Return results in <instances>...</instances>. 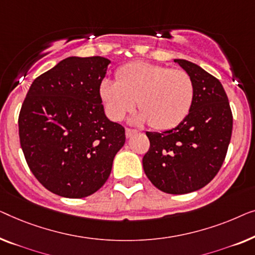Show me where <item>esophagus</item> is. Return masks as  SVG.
Masks as SVG:
<instances>
[{
	"label": "esophagus",
	"instance_id": "esophagus-1",
	"mask_svg": "<svg viewBox=\"0 0 255 255\" xmlns=\"http://www.w3.org/2000/svg\"><path fill=\"white\" fill-rule=\"evenodd\" d=\"M135 134H137V130H135V129H130V128H126V137L127 138L131 137V136Z\"/></svg>",
	"mask_w": 255,
	"mask_h": 255
}]
</instances>
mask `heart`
I'll list each match as a JSON object with an SVG mask.
<instances>
[{
  "instance_id": "heart-1",
  "label": "heart",
  "mask_w": 255,
  "mask_h": 255,
  "mask_svg": "<svg viewBox=\"0 0 255 255\" xmlns=\"http://www.w3.org/2000/svg\"><path fill=\"white\" fill-rule=\"evenodd\" d=\"M99 95L112 120L123 119L137 100L139 112L134 116L135 123H149L150 127L163 130L187 117L194 85L185 70L136 61L118 70L117 81L103 80Z\"/></svg>"
}]
</instances>
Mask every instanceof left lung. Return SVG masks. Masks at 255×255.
Masks as SVG:
<instances>
[{
  "mask_svg": "<svg viewBox=\"0 0 255 255\" xmlns=\"http://www.w3.org/2000/svg\"><path fill=\"white\" fill-rule=\"evenodd\" d=\"M193 81L194 100L177 127L146 131L150 149L143 170L168 194H187L213 180L223 164L232 134V112L221 82L198 64L174 59Z\"/></svg>",
  "mask_w": 255,
  "mask_h": 255,
  "instance_id": "obj_1",
  "label": "left lung"
}]
</instances>
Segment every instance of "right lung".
<instances>
[{
  "instance_id": "add662e5",
  "label": "right lung",
  "mask_w": 255,
  "mask_h": 255,
  "mask_svg": "<svg viewBox=\"0 0 255 255\" xmlns=\"http://www.w3.org/2000/svg\"><path fill=\"white\" fill-rule=\"evenodd\" d=\"M111 61L70 56L35 78L21 105L18 127L26 163L56 195L81 199L105 184L126 141L107 119L99 87Z\"/></svg>"
}]
</instances>
